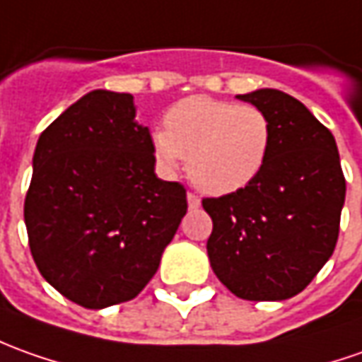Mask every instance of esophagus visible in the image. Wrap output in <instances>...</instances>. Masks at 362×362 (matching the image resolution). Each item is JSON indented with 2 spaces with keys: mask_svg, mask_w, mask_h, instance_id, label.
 Masks as SVG:
<instances>
[{
  "mask_svg": "<svg viewBox=\"0 0 362 362\" xmlns=\"http://www.w3.org/2000/svg\"><path fill=\"white\" fill-rule=\"evenodd\" d=\"M188 206L190 208H200V198L196 194H192V192H188Z\"/></svg>",
  "mask_w": 362,
  "mask_h": 362,
  "instance_id": "obj_1",
  "label": "esophagus"
}]
</instances>
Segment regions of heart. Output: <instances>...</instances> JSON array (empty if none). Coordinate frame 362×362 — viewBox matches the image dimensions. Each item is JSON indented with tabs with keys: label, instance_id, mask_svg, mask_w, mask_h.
Instances as JSON below:
<instances>
[{
	"label": "heart",
	"instance_id": "1",
	"mask_svg": "<svg viewBox=\"0 0 362 362\" xmlns=\"http://www.w3.org/2000/svg\"><path fill=\"white\" fill-rule=\"evenodd\" d=\"M166 129L152 132V150L164 172L188 158L192 184L210 196L245 188L262 172L272 148V122L253 105L190 97L166 112Z\"/></svg>",
	"mask_w": 362,
	"mask_h": 362
}]
</instances>
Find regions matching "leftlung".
<instances>
[{"mask_svg": "<svg viewBox=\"0 0 362 362\" xmlns=\"http://www.w3.org/2000/svg\"><path fill=\"white\" fill-rule=\"evenodd\" d=\"M240 100L264 110L272 148L245 188L204 198L214 228L208 257L235 297L284 301L301 293L333 255L345 204V176L331 130L277 88Z\"/></svg>", "mask_w": 362, "mask_h": 362, "instance_id": "left-lung-1", "label": "left lung"}]
</instances>
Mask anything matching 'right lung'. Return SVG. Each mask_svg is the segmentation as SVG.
Instances as JSON below:
<instances>
[{"instance_id":"right-lung-1","label":"right lung","mask_w":362,"mask_h":362,"mask_svg":"<svg viewBox=\"0 0 362 362\" xmlns=\"http://www.w3.org/2000/svg\"><path fill=\"white\" fill-rule=\"evenodd\" d=\"M129 93L90 90L37 140L25 196L37 269L73 303L134 299L188 210L180 182L154 174L152 136Z\"/></svg>"}]
</instances>
